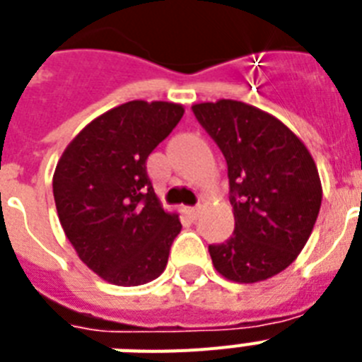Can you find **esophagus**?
I'll list each match as a JSON object with an SVG mask.
<instances>
[{"label": "esophagus", "mask_w": 362, "mask_h": 362, "mask_svg": "<svg viewBox=\"0 0 362 362\" xmlns=\"http://www.w3.org/2000/svg\"><path fill=\"white\" fill-rule=\"evenodd\" d=\"M199 212H201V204H197V206H192V209H189V214H192L193 218H197Z\"/></svg>", "instance_id": "obj_1"}]
</instances>
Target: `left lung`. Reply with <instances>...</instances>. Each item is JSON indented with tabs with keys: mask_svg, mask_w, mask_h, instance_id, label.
Segmentation results:
<instances>
[{
	"mask_svg": "<svg viewBox=\"0 0 362 362\" xmlns=\"http://www.w3.org/2000/svg\"><path fill=\"white\" fill-rule=\"evenodd\" d=\"M223 153L235 231L210 244L216 270L253 284L297 259L321 206V182L308 148L278 118L252 105L220 99L192 107Z\"/></svg>",
	"mask_w": 362,
	"mask_h": 362,
	"instance_id": "1",
	"label": "left lung"
}]
</instances>
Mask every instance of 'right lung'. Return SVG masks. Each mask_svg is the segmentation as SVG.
I'll return each instance as SVG.
<instances>
[{
	"label": "right lung",
	"mask_w": 362,
	"mask_h": 362,
	"mask_svg": "<svg viewBox=\"0 0 362 362\" xmlns=\"http://www.w3.org/2000/svg\"><path fill=\"white\" fill-rule=\"evenodd\" d=\"M182 116V105L129 101L88 124L58 161L52 187L65 237L110 284L141 286L167 267L182 223L161 209L146 159Z\"/></svg>",
	"instance_id": "obj_1"
}]
</instances>
